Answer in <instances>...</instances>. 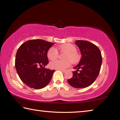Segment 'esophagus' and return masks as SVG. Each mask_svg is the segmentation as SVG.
I'll return each mask as SVG.
<instances>
[{"label":"esophagus","instance_id":"1","mask_svg":"<svg viewBox=\"0 0 120 120\" xmlns=\"http://www.w3.org/2000/svg\"><path fill=\"white\" fill-rule=\"evenodd\" d=\"M62 72H63V73H64L66 71V70H60Z\"/></svg>","mask_w":120,"mask_h":120}]
</instances>
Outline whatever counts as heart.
I'll use <instances>...</instances> for the list:
<instances>
[{
  "label": "heart",
  "instance_id": "heart-1",
  "mask_svg": "<svg viewBox=\"0 0 120 120\" xmlns=\"http://www.w3.org/2000/svg\"><path fill=\"white\" fill-rule=\"evenodd\" d=\"M58 49L61 52L66 53L64 56V61L55 60L51 62L50 67L52 69L59 70H64L70 66L71 62L75 64L79 60L80 56L77 53V49L71 44H66L59 46ZM58 56V52L54 48H50L47 52L48 58L50 60H54Z\"/></svg>",
  "mask_w": 120,
  "mask_h": 120
}]
</instances>
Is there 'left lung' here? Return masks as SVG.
<instances>
[{
	"mask_svg": "<svg viewBox=\"0 0 120 120\" xmlns=\"http://www.w3.org/2000/svg\"><path fill=\"white\" fill-rule=\"evenodd\" d=\"M75 43L79 48L82 58L74 68L76 70L72 71V77L68 82L75 88H86L98 76L102 62L101 52L96 45L87 41L77 40Z\"/></svg>",
	"mask_w": 120,
	"mask_h": 120,
	"instance_id": "left-lung-1",
	"label": "left lung"
}]
</instances>
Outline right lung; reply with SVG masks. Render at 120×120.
Masks as SVG:
<instances>
[{
    "mask_svg": "<svg viewBox=\"0 0 120 120\" xmlns=\"http://www.w3.org/2000/svg\"><path fill=\"white\" fill-rule=\"evenodd\" d=\"M43 40H28L19 46L16 53L15 68L20 79L30 88L45 87L51 79L55 70L44 67L49 63L48 50L53 45Z\"/></svg>",
    "mask_w": 120,
    "mask_h": 120,
    "instance_id": "right-lung-1",
    "label": "right lung"
}]
</instances>
